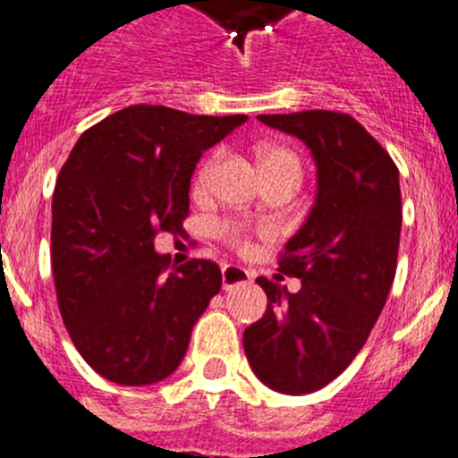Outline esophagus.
Masks as SVG:
<instances>
[{"mask_svg": "<svg viewBox=\"0 0 458 458\" xmlns=\"http://www.w3.org/2000/svg\"><path fill=\"white\" fill-rule=\"evenodd\" d=\"M253 274L244 267L238 265H225L223 267V289H235V287H242V284L251 283Z\"/></svg>", "mask_w": 458, "mask_h": 458, "instance_id": "esophagus-1", "label": "esophagus"}]
</instances>
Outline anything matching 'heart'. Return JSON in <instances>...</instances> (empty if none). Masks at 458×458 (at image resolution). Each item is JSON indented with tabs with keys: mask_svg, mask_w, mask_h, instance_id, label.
Returning <instances> with one entry per match:
<instances>
[{
	"mask_svg": "<svg viewBox=\"0 0 458 458\" xmlns=\"http://www.w3.org/2000/svg\"><path fill=\"white\" fill-rule=\"evenodd\" d=\"M218 165H220V153H214L209 160H205V165L198 169L196 189H200V191L209 189V184H211V180H214ZM260 165H262V171H265V174H267V171L283 169V166H289V169H298L296 156H293L292 151H287V148H280V147H262L260 148ZM298 171H301V169H298ZM223 235L229 240L231 244H235V247H247V233H244V231L240 227H235V225H225Z\"/></svg>",
	"mask_w": 458,
	"mask_h": 458,
	"instance_id": "b5f03b06",
	"label": "heart"
}]
</instances>
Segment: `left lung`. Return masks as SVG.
<instances>
[{
	"label": "left lung",
	"mask_w": 458,
	"mask_h": 458,
	"mask_svg": "<svg viewBox=\"0 0 458 458\" xmlns=\"http://www.w3.org/2000/svg\"><path fill=\"white\" fill-rule=\"evenodd\" d=\"M258 120L302 140L316 162L314 205L278 260L301 289L256 278L267 311L242 336L253 374L298 396L345 372L381 316L396 274L401 187L389 153L347 113L316 108Z\"/></svg>",
	"instance_id": "left-lung-1"
}]
</instances>
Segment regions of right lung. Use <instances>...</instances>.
Returning <instances> with one entry per match:
<instances>
[{
	"instance_id": "right-lung-1",
	"label": "right lung",
	"mask_w": 458,
	"mask_h": 458,
	"mask_svg": "<svg viewBox=\"0 0 458 458\" xmlns=\"http://www.w3.org/2000/svg\"><path fill=\"white\" fill-rule=\"evenodd\" d=\"M244 122L135 104L84 131L62 166L51 229L57 305L81 359L106 381L151 385L182 363L223 274L211 260L169 271L153 240L182 233L198 160Z\"/></svg>"
}]
</instances>
